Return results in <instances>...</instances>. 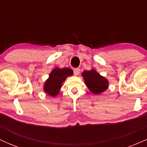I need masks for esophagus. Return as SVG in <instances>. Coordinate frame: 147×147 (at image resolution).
Returning <instances> with one entry per match:
<instances>
[{
    "label": "esophagus",
    "instance_id": "obj_1",
    "mask_svg": "<svg viewBox=\"0 0 147 147\" xmlns=\"http://www.w3.org/2000/svg\"><path fill=\"white\" fill-rule=\"evenodd\" d=\"M79 73H80V69L79 68L74 69V75L75 76H77Z\"/></svg>",
    "mask_w": 147,
    "mask_h": 147
}]
</instances>
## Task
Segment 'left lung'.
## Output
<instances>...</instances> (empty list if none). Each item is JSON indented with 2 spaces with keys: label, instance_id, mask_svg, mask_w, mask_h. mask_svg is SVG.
<instances>
[{
  "label": "left lung",
  "instance_id": "left-lung-1",
  "mask_svg": "<svg viewBox=\"0 0 147 147\" xmlns=\"http://www.w3.org/2000/svg\"><path fill=\"white\" fill-rule=\"evenodd\" d=\"M82 76L89 90L95 95L102 93L109 88L108 79L100 75L95 69L85 70L82 72Z\"/></svg>",
  "mask_w": 147,
  "mask_h": 147
}]
</instances>
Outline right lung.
Instances as JSON below:
<instances>
[{
	"instance_id": "obj_1",
	"label": "right lung",
	"mask_w": 147,
	"mask_h": 147,
	"mask_svg": "<svg viewBox=\"0 0 147 147\" xmlns=\"http://www.w3.org/2000/svg\"><path fill=\"white\" fill-rule=\"evenodd\" d=\"M72 75L73 71L70 68H54L43 85L44 92L51 97H56L59 93L60 89L64 81L67 77Z\"/></svg>"
}]
</instances>
